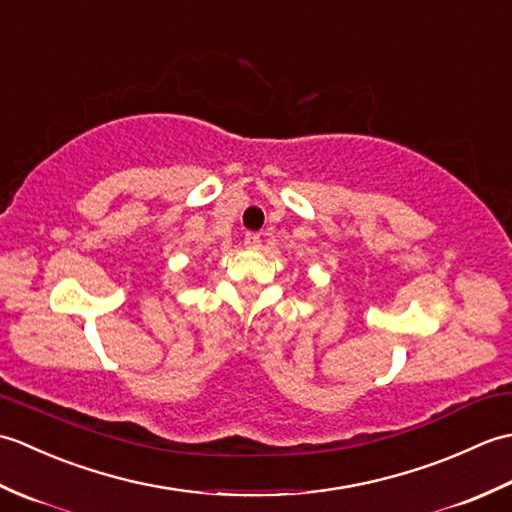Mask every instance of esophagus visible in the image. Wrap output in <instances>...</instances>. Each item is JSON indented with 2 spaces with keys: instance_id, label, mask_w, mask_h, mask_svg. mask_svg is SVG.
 <instances>
[{
  "instance_id": "34e87169",
  "label": "esophagus",
  "mask_w": 512,
  "mask_h": 512,
  "mask_svg": "<svg viewBox=\"0 0 512 512\" xmlns=\"http://www.w3.org/2000/svg\"><path fill=\"white\" fill-rule=\"evenodd\" d=\"M259 244H262V237H259V233H246V237H244L246 248L255 250V248H259Z\"/></svg>"
}]
</instances>
